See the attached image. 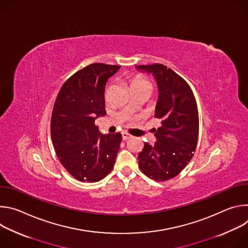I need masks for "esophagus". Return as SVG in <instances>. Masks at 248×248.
Segmentation results:
<instances>
[{
    "mask_svg": "<svg viewBox=\"0 0 248 248\" xmlns=\"http://www.w3.org/2000/svg\"><path fill=\"white\" fill-rule=\"evenodd\" d=\"M122 136H123V140H127V139H129L131 137V135L128 134L127 132H123Z\"/></svg>",
    "mask_w": 248,
    "mask_h": 248,
    "instance_id": "esophagus-1",
    "label": "esophagus"
}]
</instances>
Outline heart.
I'll list each match as a JSON object with an SVG mask.
<instances>
[{"instance_id":"1","label":"heart","mask_w":248,"mask_h":248,"mask_svg":"<svg viewBox=\"0 0 248 248\" xmlns=\"http://www.w3.org/2000/svg\"><path fill=\"white\" fill-rule=\"evenodd\" d=\"M130 85L132 89H148L152 91L151 81L142 75H136L130 79Z\"/></svg>"}]
</instances>
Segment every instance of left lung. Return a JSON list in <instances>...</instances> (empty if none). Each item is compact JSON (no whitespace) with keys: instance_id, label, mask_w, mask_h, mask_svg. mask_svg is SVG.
<instances>
[{"instance_id":"1","label":"left lung","mask_w":248,"mask_h":248,"mask_svg":"<svg viewBox=\"0 0 248 248\" xmlns=\"http://www.w3.org/2000/svg\"><path fill=\"white\" fill-rule=\"evenodd\" d=\"M152 73L159 87L154 118L161 122L154 145L144 143L138 166L148 178L165 182L178 175L194 155L199 117L194 94L188 83L162 63L136 65Z\"/></svg>"}]
</instances>
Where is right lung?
I'll return each mask as SVG.
<instances>
[{
  "label": "right lung",
  "instance_id": "1",
  "mask_svg": "<svg viewBox=\"0 0 248 248\" xmlns=\"http://www.w3.org/2000/svg\"><path fill=\"white\" fill-rule=\"evenodd\" d=\"M120 65L91 63L61 87L51 117L52 142L60 163L75 179L96 183L114 168L122 134H102L96 118L105 116V85Z\"/></svg>",
  "mask_w": 248,
  "mask_h": 248
}]
</instances>
